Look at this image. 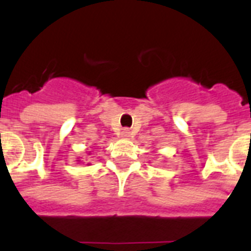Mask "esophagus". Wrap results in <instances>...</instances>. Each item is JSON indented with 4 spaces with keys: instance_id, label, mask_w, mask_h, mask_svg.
I'll return each instance as SVG.
<instances>
[{
    "instance_id": "1",
    "label": "esophagus",
    "mask_w": 251,
    "mask_h": 251,
    "mask_svg": "<svg viewBox=\"0 0 251 251\" xmlns=\"http://www.w3.org/2000/svg\"><path fill=\"white\" fill-rule=\"evenodd\" d=\"M130 134H131V131H130L129 129H122L121 133H120V137H121V138H129Z\"/></svg>"
}]
</instances>
